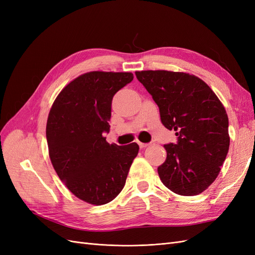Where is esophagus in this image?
<instances>
[{"mask_svg":"<svg viewBox=\"0 0 255 255\" xmlns=\"http://www.w3.org/2000/svg\"><path fill=\"white\" fill-rule=\"evenodd\" d=\"M137 143H138V145H139L140 149L145 148V146H148V144H149V143H144V142H140V141H138Z\"/></svg>","mask_w":255,"mask_h":255,"instance_id":"obj_1","label":"esophagus"}]
</instances>
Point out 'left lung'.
<instances>
[{
    "label": "left lung",
    "instance_id": "8db88e82",
    "mask_svg": "<svg viewBox=\"0 0 255 255\" xmlns=\"http://www.w3.org/2000/svg\"><path fill=\"white\" fill-rule=\"evenodd\" d=\"M135 74L157 104L161 123L177 136L176 143L164 144L167 157L157 168L161 182L177 195L201 194L218 176L229 151L225 107L195 75L165 70Z\"/></svg>",
    "mask_w": 255,
    "mask_h": 255
}]
</instances>
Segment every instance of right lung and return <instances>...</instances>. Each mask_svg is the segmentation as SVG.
Segmentation results:
<instances>
[{"label": "right lung", "mask_w": 255, "mask_h": 255, "mask_svg": "<svg viewBox=\"0 0 255 255\" xmlns=\"http://www.w3.org/2000/svg\"><path fill=\"white\" fill-rule=\"evenodd\" d=\"M129 72L94 71L80 75L60 91L47 122L52 165L59 179L83 201L102 205L117 197L137 156L136 142L110 144L112 101L133 81Z\"/></svg>", "instance_id": "1"}]
</instances>
